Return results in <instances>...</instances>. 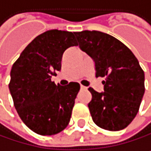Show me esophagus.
<instances>
[{"label": "esophagus", "instance_id": "34e87169", "mask_svg": "<svg viewBox=\"0 0 151 151\" xmlns=\"http://www.w3.org/2000/svg\"><path fill=\"white\" fill-rule=\"evenodd\" d=\"M80 88H81V90H86V87H85L84 86H81Z\"/></svg>", "mask_w": 151, "mask_h": 151}]
</instances>
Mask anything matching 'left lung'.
I'll use <instances>...</instances> for the list:
<instances>
[{"instance_id": "obj_1", "label": "left lung", "mask_w": 151, "mask_h": 151, "mask_svg": "<svg viewBox=\"0 0 151 151\" xmlns=\"http://www.w3.org/2000/svg\"><path fill=\"white\" fill-rule=\"evenodd\" d=\"M75 34L80 48L95 63V76L105 78L104 92L88 88L93 122L107 131L124 129L139 111L145 92L144 71L131 49L114 37L97 30Z\"/></svg>"}]
</instances>
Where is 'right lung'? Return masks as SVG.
Wrapping results in <instances>:
<instances>
[{
	"instance_id": "1",
	"label": "right lung",
	"mask_w": 151,
	"mask_h": 151,
	"mask_svg": "<svg viewBox=\"0 0 151 151\" xmlns=\"http://www.w3.org/2000/svg\"><path fill=\"white\" fill-rule=\"evenodd\" d=\"M74 46H77L75 32L47 30L35 37L12 67L9 89L14 106L37 134H57L70 122L80 85L57 86L51 76L61 70L65 50Z\"/></svg>"
}]
</instances>
